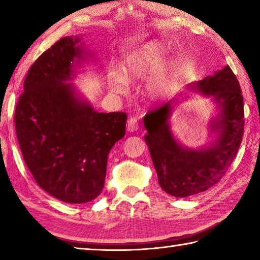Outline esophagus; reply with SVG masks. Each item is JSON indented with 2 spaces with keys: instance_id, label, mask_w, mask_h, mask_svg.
Here are the masks:
<instances>
[{
  "instance_id": "1",
  "label": "esophagus",
  "mask_w": 260,
  "mask_h": 260,
  "mask_svg": "<svg viewBox=\"0 0 260 260\" xmlns=\"http://www.w3.org/2000/svg\"><path fill=\"white\" fill-rule=\"evenodd\" d=\"M140 127L139 119L136 117H131L128 121H127V131L128 132H135L138 131Z\"/></svg>"
}]
</instances>
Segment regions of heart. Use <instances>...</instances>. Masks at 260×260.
<instances>
[{"label": "heart", "instance_id": "heart-1", "mask_svg": "<svg viewBox=\"0 0 260 260\" xmlns=\"http://www.w3.org/2000/svg\"><path fill=\"white\" fill-rule=\"evenodd\" d=\"M167 56V48L160 42H151L131 55L121 68L122 77L112 73L109 77V87L114 93L124 94L127 90L126 81L142 79L160 67ZM161 87L160 78L152 82L151 89L158 90Z\"/></svg>", "mask_w": 260, "mask_h": 260}]
</instances>
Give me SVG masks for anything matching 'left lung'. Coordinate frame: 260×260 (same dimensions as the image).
Returning <instances> with one entry per match:
<instances>
[{"instance_id":"left-lung-1","label":"left lung","mask_w":260,"mask_h":260,"mask_svg":"<svg viewBox=\"0 0 260 260\" xmlns=\"http://www.w3.org/2000/svg\"><path fill=\"white\" fill-rule=\"evenodd\" d=\"M197 85L203 94L213 95L221 105V114L213 124L219 138L211 148L189 150L180 146L167 124L172 109L170 102L144 117V139L158 181L162 190L174 197L196 195L219 182L235 159L243 138V96L232 69L227 65Z\"/></svg>"}]
</instances>
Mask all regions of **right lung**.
Returning a JSON list of instances; mask_svg holds the SVG:
<instances>
[{
  "instance_id": "add662e5",
  "label": "right lung",
  "mask_w": 260,
  "mask_h": 260,
  "mask_svg": "<svg viewBox=\"0 0 260 260\" xmlns=\"http://www.w3.org/2000/svg\"><path fill=\"white\" fill-rule=\"evenodd\" d=\"M79 39L61 38L39 56L26 74L15 110L21 153L37 183L67 203H87L103 190L108 155L125 136L126 112H96L78 101L72 61Z\"/></svg>"
}]
</instances>
